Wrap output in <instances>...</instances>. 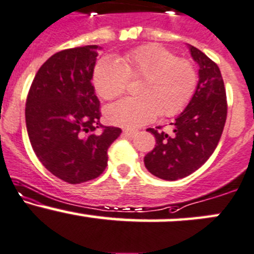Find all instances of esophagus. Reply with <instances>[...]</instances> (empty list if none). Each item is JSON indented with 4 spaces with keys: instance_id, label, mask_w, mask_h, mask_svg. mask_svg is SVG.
Returning a JSON list of instances; mask_svg holds the SVG:
<instances>
[{
    "instance_id": "1",
    "label": "esophagus",
    "mask_w": 254,
    "mask_h": 254,
    "mask_svg": "<svg viewBox=\"0 0 254 254\" xmlns=\"http://www.w3.org/2000/svg\"><path fill=\"white\" fill-rule=\"evenodd\" d=\"M137 133H138L137 130H124V135L130 136V137H133V136H136Z\"/></svg>"
}]
</instances>
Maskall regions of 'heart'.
<instances>
[{
  "label": "heart",
  "instance_id": "b5f03b06",
  "mask_svg": "<svg viewBox=\"0 0 254 254\" xmlns=\"http://www.w3.org/2000/svg\"><path fill=\"white\" fill-rule=\"evenodd\" d=\"M130 78H142L137 93L108 106L107 119L123 127H137L161 113L174 117L182 112L197 88L196 68L191 61L177 58L159 44H144L125 53L122 63L104 58L94 71V84L100 96L113 100L127 91Z\"/></svg>",
  "mask_w": 254,
  "mask_h": 254
}]
</instances>
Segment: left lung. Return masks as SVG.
<instances>
[{
    "mask_svg": "<svg viewBox=\"0 0 254 254\" xmlns=\"http://www.w3.org/2000/svg\"><path fill=\"white\" fill-rule=\"evenodd\" d=\"M199 64V83L193 99L172 123V131L149 127L155 148L144 157V165L161 180L176 181L204 165L218 144L227 121L224 82L217 64L201 50L189 46Z\"/></svg>",
    "mask_w": 254,
    "mask_h": 254,
    "instance_id": "8db88e82",
    "label": "left lung"
}]
</instances>
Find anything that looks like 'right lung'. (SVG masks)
<instances>
[{
    "mask_svg": "<svg viewBox=\"0 0 254 254\" xmlns=\"http://www.w3.org/2000/svg\"><path fill=\"white\" fill-rule=\"evenodd\" d=\"M97 49L76 47L52 55L36 73L26 99L33 152L48 171L71 185L105 171L108 147L122 133L100 123V101L91 83Z\"/></svg>",
    "mask_w": 254,
    "mask_h": 254,
    "instance_id": "right-lung-1",
    "label": "right lung"
}]
</instances>
